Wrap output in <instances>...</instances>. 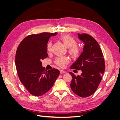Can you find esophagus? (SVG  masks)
<instances>
[{"label": "esophagus", "instance_id": "esophagus-1", "mask_svg": "<svg viewBox=\"0 0 120 120\" xmlns=\"http://www.w3.org/2000/svg\"><path fill=\"white\" fill-rule=\"evenodd\" d=\"M66 71H64V70H60V73L61 74H64V73H66Z\"/></svg>", "mask_w": 120, "mask_h": 120}]
</instances>
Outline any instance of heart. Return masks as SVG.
Returning <instances> with one entry per match:
<instances>
[{"label": "heart", "instance_id": "1", "mask_svg": "<svg viewBox=\"0 0 120 120\" xmlns=\"http://www.w3.org/2000/svg\"><path fill=\"white\" fill-rule=\"evenodd\" d=\"M60 41H62L64 45L67 48H68V53L71 56L74 58H76L79 55L81 52V49L79 45H76L77 41L71 36L70 35H64L60 38ZM52 47V42L50 41L47 45V51L50 52L51 51ZM70 60L67 57H57L56 60V63L61 68H64L66 64H68Z\"/></svg>", "mask_w": 120, "mask_h": 120}]
</instances>
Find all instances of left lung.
Wrapping results in <instances>:
<instances>
[{
    "mask_svg": "<svg viewBox=\"0 0 120 120\" xmlns=\"http://www.w3.org/2000/svg\"><path fill=\"white\" fill-rule=\"evenodd\" d=\"M78 38L84 43L83 52L71 68L81 70L82 72L76 76L70 72L72 77L70 86L76 95L85 98L93 95L98 88L104 73L105 64L102 51L95 39L85 34H79Z\"/></svg>",
    "mask_w": 120,
    "mask_h": 120,
    "instance_id": "left-lung-1",
    "label": "left lung"
}]
</instances>
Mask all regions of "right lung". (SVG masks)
Returning <instances> with one entry per match:
<instances>
[{
    "label": "right lung",
    "instance_id": "1",
    "mask_svg": "<svg viewBox=\"0 0 120 120\" xmlns=\"http://www.w3.org/2000/svg\"><path fill=\"white\" fill-rule=\"evenodd\" d=\"M57 32L27 36L16 50L15 66L20 82L31 95L41 96L51 89L60 74L56 68L46 71L41 60L48 57L47 45Z\"/></svg>",
    "mask_w": 120,
    "mask_h": 120
}]
</instances>
